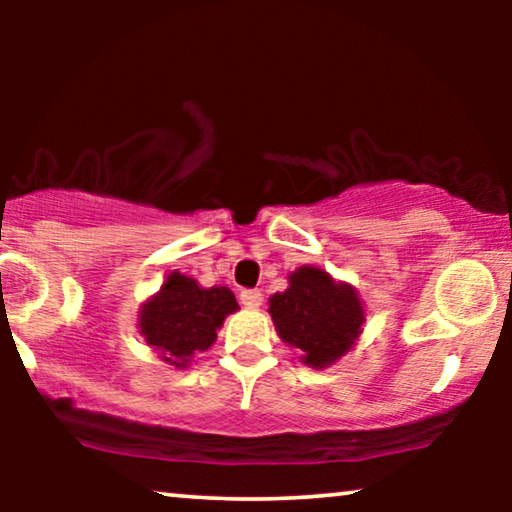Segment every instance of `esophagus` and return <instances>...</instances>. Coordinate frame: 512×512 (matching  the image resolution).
Segmentation results:
<instances>
[{
    "label": "esophagus",
    "mask_w": 512,
    "mask_h": 512,
    "mask_svg": "<svg viewBox=\"0 0 512 512\" xmlns=\"http://www.w3.org/2000/svg\"><path fill=\"white\" fill-rule=\"evenodd\" d=\"M240 303L244 307H261L263 305V293L258 289H244L240 293Z\"/></svg>",
    "instance_id": "1"
}]
</instances>
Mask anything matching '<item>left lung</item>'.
Returning a JSON list of instances; mask_svg holds the SVG:
<instances>
[{
  "label": "left lung",
  "mask_w": 512,
  "mask_h": 512,
  "mask_svg": "<svg viewBox=\"0 0 512 512\" xmlns=\"http://www.w3.org/2000/svg\"><path fill=\"white\" fill-rule=\"evenodd\" d=\"M279 338L303 349V361L326 368L359 338L363 307L352 286L335 284L324 270L298 268L289 289L270 298Z\"/></svg>",
  "instance_id": "8db88e82"
}]
</instances>
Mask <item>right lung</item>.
I'll list each match as a JSON object with an SVG mask.
<instances>
[{
    "mask_svg": "<svg viewBox=\"0 0 512 512\" xmlns=\"http://www.w3.org/2000/svg\"><path fill=\"white\" fill-rule=\"evenodd\" d=\"M235 310L237 300L226 286L200 289L195 279L172 272L158 296L144 305L139 331L160 359L184 368L193 354L214 345L223 319Z\"/></svg>",
    "mask_w": 512,
    "mask_h": 512,
    "instance_id": "1",
    "label": "right lung"
}]
</instances>
